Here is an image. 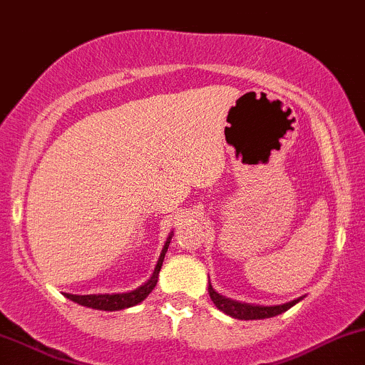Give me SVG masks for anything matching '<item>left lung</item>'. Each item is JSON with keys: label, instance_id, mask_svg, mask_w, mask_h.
<instances>
[{"label": "left lung", "instance_id": "8db88e82", "mask_svg": "<svg viewBox=\"0 0 365 365\" xmlns=\"http://www.w3.org/2000/svg\"><path fill=\"white\" fill-rule=\"evenodd\" d=\"M209 296L212 299V303L221 309L226 315L233 317L238 320H262V319H272V317L280 315V313L287 312L289 308H292L294 304L299 303L303 299V296L297 297V299L289 301L284 304H273V307H262V304H250V303H240V301L230 299V297L221 296L219 292H215L212 284L209 282Z\"/></svg>", "mask_w": 365, "mask_h": 365}]
</instances>
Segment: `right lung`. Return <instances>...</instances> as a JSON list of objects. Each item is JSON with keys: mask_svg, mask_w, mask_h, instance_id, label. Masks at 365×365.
<instances>
[{"mask_svg": "<svg viewBox=\"0 0 365 365\" xmlns=\"http://www.w3.org/2000/svg\"><path fill=\"white\" fill-rule=\"evenodd\" d=\"M172 237H174V231H170V235L167 237V240H165V244H163V249H162V252H160V257H158V261H156V266H155V269H153L151 277L148 278L143 285H139V287L134 289V291L113 292V294H87V296H78V294L66 292L64 296L68 297V299L74 301V303L81 304V307L103 309V312H118V309L135 307V304H139L140 301L146 299L153 289L156 287L160 269H162L163 259H165V254H167L168 245H170Z\"/></svg>", "mask_w": 365, "mask_h": 365, "instance_id": "1", "label": "right lung"}]
</instances>
